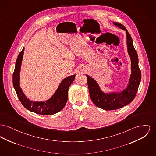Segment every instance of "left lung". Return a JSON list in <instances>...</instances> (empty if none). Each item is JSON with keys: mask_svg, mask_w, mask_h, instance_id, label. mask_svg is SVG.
<instances>
[{"mask_svg": "<svg viewBox=\"0 0 156 156\" xmlns=\"http://www.w3.org/2000/svg\"><path fill=\"white\" fill-rule=\"evenodd\" d=\"M114 24L126 31L128 52L131 61V75L127 88L119 94H107L101 91L95 81L87 75L90 95L94 104L103 110H114L122 108L129 104L135 98L141 78V71L138 66L137 53L135 49L132 38L127 29L122 24Z\"/></svg>", "mask_w": 156, "mask_h": 156, "instance_id": "obj_1", "label": "left lung"}]
</instances>
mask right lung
Wrapping results in <instances>:
<instances>
[{
	"label": "right lung",
	"instance_id": "obj_1",
	"mask_svg": "<svg viewBox=\"0 0 156 156\" xmlns=\"http://www.w3.org/2000/svg\"><path fill=\"white\" fill-rule=\"evenodd\" d=\"M24 48L19 53L16 59L15 68L13 73V85L19 100L27 110L36 114L50 115L61 111L64 107L68 100V91L69 86L75 79V75L68 76L62 81L54 96L46 102H32L25 95L19 85V72Z\"/></svg>",
	"mask_w": 156,
	"mask_h": 156
}]
</instances>
